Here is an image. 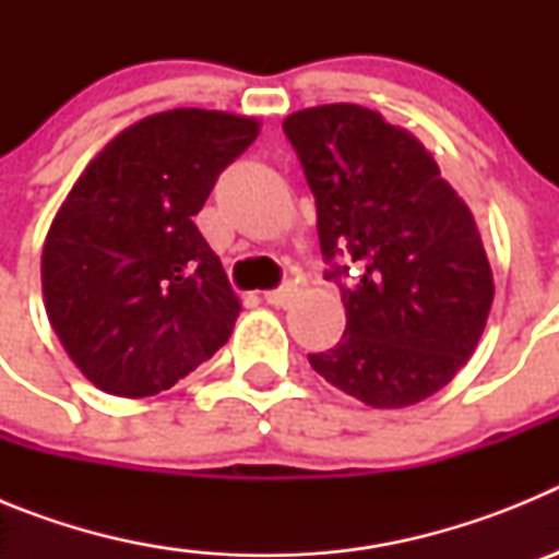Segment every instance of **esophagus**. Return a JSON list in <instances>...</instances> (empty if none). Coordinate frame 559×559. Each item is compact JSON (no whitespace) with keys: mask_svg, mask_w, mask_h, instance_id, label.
Listing matches in <instances>:
<instances>
[{"mask_svg":"<svg viewBox=\"0 0 559 559\" xmlns=\"http://www.w3.org/2000/svg\"><path fill=\"white\" fill-rule=\"evenodd\" d=\"M296 294H299V288H296L294 283H285L280 285V288L269 290V294H265V302L274 305V308H288V305L296 299Z\"/></svg>","mask_w":559,"mask_h":559,"instance_id":"esophagus-1","label":"esophagus"}]
</instances>
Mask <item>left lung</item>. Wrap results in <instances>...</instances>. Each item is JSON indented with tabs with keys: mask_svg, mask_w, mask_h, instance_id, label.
Masks as SVG:
<instances>
[{
	"mask_svg": "<svg viewBox=\"0 0 559 559\" xmlns=\"http://www.w3.org/2000/svg\"><path fill=\"white\" fill-rule=\"evenodd\" d=\"M283 131L313 190L324 260L347 249L355 263L328 271L347 328L310 367L372 408L431 397L473 355L496 294L473 212L426 145L372 108H305Z\"/></svg>",
	"mask_w": 559,
	"mask_h": 559,
	"instance_id": "8db88e82",
	"label": "left lung"
}]
</instances>
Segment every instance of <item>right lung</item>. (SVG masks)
Returning <instances> with one entry per match:
<instances>
[{"instance_id":"right-lung-1","label":"right lung","mask_w":559,"mask_h":559,"mask_svg":"<svg viewBox=\"0 0 559 559\" xmlns=\"http://www.w3.org/2000/svg\"><path fill=\"white\" fill-rule=\"evenodd\" d=\"M257 133L243 114H151L69 190L44 240V308L97 389L151 397L229 341L240 299L192 215Z\"/></svg>"}]
</instances>
